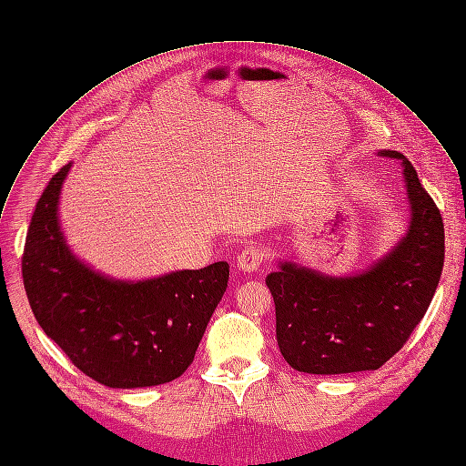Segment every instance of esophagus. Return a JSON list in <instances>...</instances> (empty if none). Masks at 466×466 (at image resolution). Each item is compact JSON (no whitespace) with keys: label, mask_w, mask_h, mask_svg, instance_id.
<instances>
[{"label":"esophagus","mask_w":466,"mask_h":466,"mask_svg":"<svg viewBox=\"0 0 466 466\" xmlns=\"http://www.w3.org/2000/svg\"><path fill=\"white\" fill-rule=\"evenodd\" d=\"M236 266H238V269L243 271V273H253V271H257V269L262 266V251L258 249V247H247V249H243V251L238 255Z\"/></svg>","instance_id":"obj_1"}]
</instances>
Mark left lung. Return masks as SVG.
<instances>
[{
	"instance_id": "8db88e82",
	"label": "left lung",
	"mask_w": 466,
	"mask_h": 466,
	"mask_svg": "<svg viewBox=\"0 0 466 466\" xmlns=\"http://www.w3.org/2000/svg\"><path fill=\"white\" fill-rule=\"evenodd\" d=\"M402 167L409 225L365 269L329 275L279 258L266 285L275 301L277 345L309 375L375 370L407 343L435 296L444 266V225L405 155L379 149Z\"/></svg>"
}]
</instances>
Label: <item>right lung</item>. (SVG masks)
Here are the masks:
<instances>
[{
	"label": "right lung",
	"instance_id": "obj_1",
	"mask_svg": "<svg viewBox=\"0 0 466 466\" xmlns=\"http://www.w3.org/2000/svg\"><path fill=\"white\" fill-rule=\"evenodd\" d=\"M73 163L46 185L31 217L22 277L43 331L89 379L149 388L181 377L228 287L227 262L165 275L114 279L82 260L59 221Z\"/></svg>",
	"mask_w": 466,
	"mask_h": 466
}]
</instances>
